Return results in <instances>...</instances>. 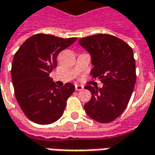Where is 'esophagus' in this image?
Instances as JSON below:
<instances>
[{
  "label": "esophagus",
  "mask_w": 155,
  "mask_h": 155,
  "mask_svg": "<svg viewBox=\"0 0 155 155\" xmlns=\"http://www.w3.org/2000/svg\"><path fill=\"white\" fill-rule=\"evenodd\" d=\"M75 90L76 91H82L83 90V87L81 85H75Z\"/></svg>",
  "instance_id": "1"
}]
</instances>
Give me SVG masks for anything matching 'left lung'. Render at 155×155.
<instances>
[{
	"label": "left lung",
	"mask_w": 155,
	"mask_h": 155,
	"mask_svg": "<svg viewBox=\"0 0 155 155\" xmlns=\"http://www.w3.org/2000/svg\"><path fill=\"white\" fill-rule=\"evenodd\" d=\"M79 44L91 55V74L103 83L102 88L85 86L91 93V98L84 109L98 122L113 121L127 107L135 87L133 50L122 40L105 34L81 38Z\"/></svg>",
	"instance_id": "8db88e82"
}]
</instances>
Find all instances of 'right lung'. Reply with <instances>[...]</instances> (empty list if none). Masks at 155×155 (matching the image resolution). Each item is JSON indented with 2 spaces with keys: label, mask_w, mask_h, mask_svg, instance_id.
<instances>
[{
  "label": "right lung",
  "mask_w": 155,
  "mask_h": 155,
  "mask_svg": "<svg viewBox=\"0 0 155 155\" xmlns=\"http://www.w3.org/2000/svg\"><path fill=\"white\" fill-rule=\"evenodd\" d=\"M76 40L38 34L28 38L15 54L11 64L15 96L32 121L46 125L62 116L75 87L72 83L58 86L49 73L57 67L58 54Z\"/></svg>",
  "instance_id": "obj_1"
}]
</instances>
